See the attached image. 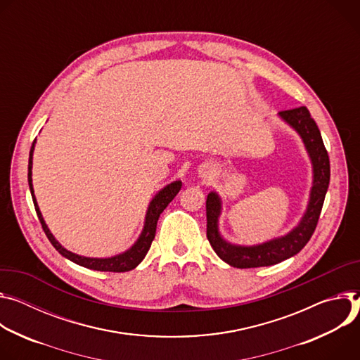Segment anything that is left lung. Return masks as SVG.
Here are the masks:
<instances>
[{
    "label": "left lung",
    "mask_w": 360,
    "mask_h": 360,
    "mask_svg": "<svg viewBox=\"0 0 360 360\" xmlns=\"http://www.w3.org/2000/svg\"><path fill=\"white\" fill-rule=\"evenodd\" d=\"M303 139L307 153L313 163V187L310 193V202L302 221L289 234L274 238L267 243L259 246H233L224 242L217 230V219L220 214V198L216 193H210L206 202L207 216V238L217 253V256L227 264L238 269L263 267L281 263L295 255H297L306 243L310 240L311 234L321 216L325 195L330 180V163L329 154L323 144L322 134L319 131L314 120L310 117L309 110L302 105L297 108L283 110L278 112Z\"/></svg>",
    "instance_id": "left-lung-1"
}]
</instances>
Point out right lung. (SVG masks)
Here are the masks:
<instances>
[{"label":"right lung","mask_w":360,"mask_h":360,"mask_svg":"<svg viewBox=\"0 0 360 360\" xmlns=\"http://www.w3.org/2000/svg\"><path fill=\"white\" fill-rule=\"evenodd\" d=\"M35 143V140H34ZM34 143L31 146L30 150V158H28V184H30V190H31V195H32V202H34V207L38 216L39 223L43 226V230L46 233V236L49 237V240L51 242V245L56 248V250L63 255L64 257H67L68 260L87 267V269H93V270H100V271H115V273H122V271H129L131 269H134L147 255L151 242L154 240V236H155V227H157V220L160 217V214L163 213V210L169 206V203L173 200L176 197V194L180 191L181 188V181H174L169 186H166L163 190H160L158 194L153 198L147 214H146V223H144V229L141 231V236L139 237V240L136 242V245L127 250L123 255H118L114 257H108V259H91V257H83V256H78L75 253L68 252L67 249H64L56 238L54 236L50 233L49 227L44 223V219L39 213V209L37 206L35 202V197H34V190H32V180H31V167H32V151H34Z\"/></svg>","instance_id":"add662e5"}]
</instances>
